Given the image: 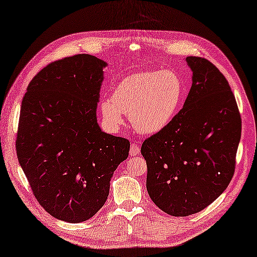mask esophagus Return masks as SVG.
Returning a JSON list of instances; mask_svg holds the SVG:
<instances>
[{
  "instance_id": "esophagus-1",
  "label": "esophagus",
  "mask_w": 257,
  "mask_h": 257,
  "mask_svg": "<svg viewBox=\"0 0 257 257\" xmlns=\"http://www.w3.org/2000/svg\"><path fill=\"white\" fill-rule=\"evenodd\" d=\"M130 156H139L140 155V144L137 143V142H134V143H132V145H130Z\"/></svg>"
}]
</instances>
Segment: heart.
Returning <instances> with one entry per match:
<instances>
[{
  "label": "heart",
  "instance_id": "obj_1",
  "mask_svg": "<svg viewBox=\"0 0 257 257\" xmlns=\"http://www.w3.org/2000/svg\"><path fill=\"white\" fill-rule=\"evenodd\" d=\"M185 85L177 72L170 69L142 71L117 84L112 99L101 102V114L112 128L129 116L133 128L144 135H153L168 127L181 106Z\"/></svg>",
  "mask_w": 257,
  "mask_h": 257
}]
</instances>
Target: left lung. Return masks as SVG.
<instances>
[{"instance_id": "left-lung-1", "label": "left lung", "mask_w": 257, "mask_h": 257, "mask_svg": "<svg viewBox=\"0 0 257 257\" xmlns=\"http://www.w3.org/2000/svg\"><path fill=\"white\" fill-rule=\"evenodd\" d=\"M186 62L193 83L182 109L141 148L149 196L174 217L200 212L223 194L241 137L238 105L224 75L203 57Z\"/></svg>"}]
</instances>
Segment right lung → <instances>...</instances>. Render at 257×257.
Wrapping results in <instances>:
<instances>
[{
  "mask_svg": "<svg viewBox=\"0 0 257 257\" xmlns=\"http://www.w3.org/2000/svg\"><path fill=\"white\" fill-rule=\"evenodd\" d=\"M105 61L78 54L38 72L23 98L16 151L40 205L57 219L82 223L105 204L128 140L97 122Z\"/></svg>",
  "mask_w": 257,
  "mask_h": 257,
  "instance_id": "add662e5",
  "label": "right lung"
}]
</instances>
